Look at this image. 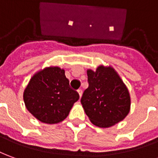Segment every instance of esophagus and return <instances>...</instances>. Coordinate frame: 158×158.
<instances>
[{"mask_svg": "<svg viewBox=\"0 0 158 158\" xmlns=\"http://www.w3.org/2000/svg\"><path fill=\"white\" fill-rule=\"evenodd\" d=\"M77 92H78V94H79V96H80V98L81 97V94H82V90L81 89H78L77 90Z\"/></svg>", "mask_w": 158, "mask_h": 158, "instance_id": "34e87169", "label": "esophagus"}]
</instances>
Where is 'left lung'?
I'll use <instances>...</instances> for the list:
<instances>
[{
  "instance_id": "8db88e82",
  "label": "left lung",
  "mask_w": 158,
  "mask_h": 158,
  "mask_svg": "<svg viewBox=\"0 0 158 158\" xmlns=\"http://www.w3.org/2000/svg\"><path fill=\"white\" fill-rule=\"evenodd\" d=\"M89 88L81 105L94 126L106 128L120 122L130 112L131 98L127 86L112 67L101 65L87 70Z\"/></svg>"
}]
</instances>
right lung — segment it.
Segmentation results:
<instances>
[{
  "label": "right lung",
  "mask_w": 158,
  "mask_h": 158,
  "mask_svg": "<svg viewBox=\"0 0 158 158\" xmlns=\"http://www.w3.org/2000/svg\"><path fill=\"white\" fill-rule=\"evenodd\" d=\"M64 73L59 67L44 68L31 77L24 91L27 109L41 122L63 121L79 99L77 91L70 89Z\"/></svg>",
  "instance_id": "right-lung-1"
}]
</instances>
